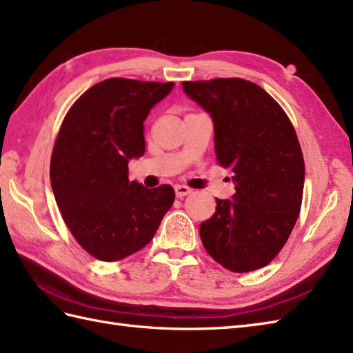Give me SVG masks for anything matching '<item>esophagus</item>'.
<instances>
[{"mask_svg": "<svg viewBox=\"0 0 353 353\" xmlns=\"http://www.w3.org/2000/svg\"><path fill=\"white\" fill-rule=\"evenodd\" d=\"M190 193H192V188H188L187 185H175V194L176 197H179V199Z\"/></svg>", "mask_w": 353, "mask_h": 353, "instance_id": "34e87169", "label": "esophagus"}]
</instances>
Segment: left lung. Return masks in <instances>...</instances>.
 <instances>
[{
    "mask_svg": "<svg viewBox=\"0 0 353 353\" xmlns=\"http://www.w3.org/2000/svg\"><path fill=\"white\" fill-rule=\"evenodd\" d=\"M214 121L217 163L235 181L232 201H217L201 223L205 250L232 272H250L276 257L298 220L304 157L286 112L241 77L183 82Z\"/></svg>",
    "mask_w": 353,
    "mask_h": 353,
    "instance_id": "obj_1",
    "label": "left lung"
}]
</instances>
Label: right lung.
<instances>
[{"instance_id": "obj_1", "label": "right lung", "mask_w": 353, "mask_h": 353, "mask_svg": "<svg viewBox=\"0 0 353 353\" xmlns=\"http://www.w3.org/2000/svg\"><path fill=\"white\" fill-rule=\"evenodd\" d=\"M174 82L110 77L65 114L50 159L61 217L85 252L117 262L147 245L175 201L172 185L128 181V160L145 152L143 121Z\"/></svg>"}]
</instances>
